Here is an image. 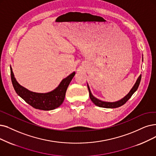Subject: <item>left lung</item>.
<instances>
[{"label": "left lung", "instance_id": "obj_1", "mask_svg": "<svg viewBox=\"0 0 156 156\" xmlns=\"http://www.w3.org/2000/svg\"><path fill=\"white\" fill-rule=\"evenodd\" d=\"M142 58H143V55H142ZM142 59V61H143ZM141 74L140 75V76L138 77V78L137 79L136 81L134 84V85L133 86V88H131V90H130V91L128 93V94H127L125 97L123 98H122V99L119 100V101H116V102H104L101 101V100H99L98 98H97L96 97H95L92 95V93L91 92L90 86L88 85V84L87 83V86H88V88L89 90V93H90V98L91 99V101L93 102V103H94V104H95L98 107L101 108H116L118 107H120L122 105H123L124 104H126V102L128 101V100L131 97V96L134 94V93L138 90L140 81H141Z\"/></svg>", "mask_w": 156, "mask_h": 156}]
</instances>
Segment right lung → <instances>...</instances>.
<instances>
[{
    "label": "right lung",
    "mask_w": 156,
    "mask_h": 156,
    "mask_svg": "<svg viewBox=\"0 0 156 156\" xmlns=\"http://www.w3.org/2000/svg\"><path fill=\"white\" fill-rule=\"evenodd\" d=\"M10 70L12 84L18 95L34 108L44 111L55 109L63 104L68 86L76 74V72H73L62 80L56 88L50 92L43 93L31 91L21 86L16 80L11 66Z\"/></svg>",
    "instance_id": "right-lung-1"
}]
</instances>
